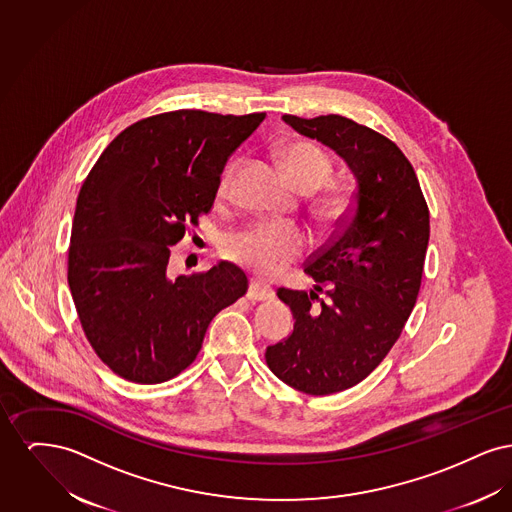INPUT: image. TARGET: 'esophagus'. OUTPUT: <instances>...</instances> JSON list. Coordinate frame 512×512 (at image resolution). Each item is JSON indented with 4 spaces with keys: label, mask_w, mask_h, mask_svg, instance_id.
<instances>
[{
    "label": "esophagus",
    "mask_w": 512,
    "mask_h": 512,
    "mask_svg": "<svg viewBox=\"0 0 512 512\" xmlns=\"http://www.w3.org/2000/svg\"><path fill=\"white\" fill-rule=\"evenodd\" d=\"M274 297V290L268 288L261 282H251L249 290H247V299L249 301H268Z\"/></svg>",
    "instance_id": "1"
}]
</instances>
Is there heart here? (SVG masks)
<instances>
[{"instance_id":"1","label":"heart","mask_w":512,"mask_h":512,"mask_svg":"<svg viewBox=\"0 0 512 512\" xmlns=\"http://www.w3.org/2000/svg\"><path fill=\"white\" fill-rule=\"evenodd\" d=\"M282 171L295 190L311 194L332 174V163L320 147L311 142H295L282 149ZM236 165L228 167L219 182L220 199L230 192ZM343 201L334 199L324 207L326 217H338ZM307 249V236L295 226L255 224L230 242V257L240 265L251 268L263 278H278L293 265Z\"/></svg>"}]
</instances>
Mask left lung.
I'll return each mask as SVG.
<instances>
[{"instance_id": "obj_1", "label": "left lung", "mask_w": 512, "mask_h": 512, "mask_svg": "<svg viewBox=\"0 0 512 512\" xmlns=\"http://www.w3.org/2000/svg\"><path fill=\"white\" fill-rule=\"evenodd\" d=\"M282 121L330 147L357 184L336 236L305 267L313 290H278L295 324L265 353L293 390L330 395L365 380L401 336L420 290L430 213L413 165L386 136L341 115Z\"/></svg>"}]
</instances>
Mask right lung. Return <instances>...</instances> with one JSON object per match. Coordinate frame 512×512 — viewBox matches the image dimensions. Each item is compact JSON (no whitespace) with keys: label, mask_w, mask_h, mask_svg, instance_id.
<instances>
[{"label":"right lung","mask_w":512,"mask_h":512,"mask_svg":"<svg viewBox=\"0 0 512 512\" xmlns=\"http://www.w3.org/2000/svg\"><path fill=\"white\" fill-rule=\"evenodd\" d=\"M265 113L184 109L134 122L82 184L69 286L99 359L128 382L161 384L194 363L211 320L247 292L242 268L172 276V245L215 203L230 155Z\"/></svg>","instance_id":"right-lung-1"}]
</instances>
